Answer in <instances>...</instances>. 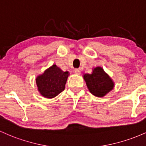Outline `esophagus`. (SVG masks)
Wrapping results in <instances>:
<instances>
[{"label":"esophagus","mask_w":146,"mask_h":146,"mask_svg":"<svg viewBox=\"0 0 146 146\" xmlns=\"http://www.w3.org/2000/svg\"><path fill=\"white\" fill-rule=\"evenodd\" d=\"M74 73L77 75L81 74V72H80V70H78V69H76V70H74Z\"/></svg>","instance_id":"1"}]
</instances>
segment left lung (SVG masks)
I'll return each mask as SVG.
<instances>
[{"instance_id":"1","label":"left lung","mask_w":146,"mask_h":146,"mask_svg":"<svg viewBox=\"0 0 146 146\" xmlns=\"http://www.w3.org/2000/svg\"><path fill=\"white\" fill-rule=\"evenodd\" d=\"M83 77L91 94L97 97H104L114 88V83L101 67L92 69L91 74H85Z\"/></svg>"}]
</instances>
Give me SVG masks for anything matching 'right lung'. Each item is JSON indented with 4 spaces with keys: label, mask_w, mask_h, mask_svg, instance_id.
<instances>
[{
    "label": "right lung",
    "mask_w": 146,
    "mask_h": 146,
    "mask_svg": "<svg viewBox=\"0 0 146 146\" xmlns=\"http://www.w3.org/2000/svg\"><path fill=\"white\" fill-rule=\"evenodd\" d=\"M70 72L63 71L55 64L36 78L38 91L42 96L52 99L65 90Z\"/></svg>",
    "instance_id": "obj_1"
}]
</instances>
